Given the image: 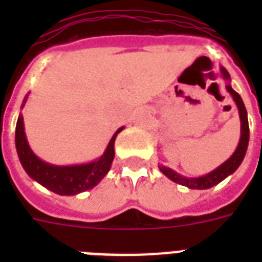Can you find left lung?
<instances>
[{
  "mask_svg": "<svg viewBox=\"0 0 262 262\" xmlns=\"http://www.w3.org/2000/svg\"><path fill=\"white\" fill-rule=\"evenodd\" d=\"M222 75H223V77L226 80H230V75H228V72L226 71L224 68H222ZM226 88H227V91L232 95V98L235 100L241 117V140L239 144H238V147H236L235 152H234L231 158H230L227 162H224L220 167H217L216 170L209 172V174L204 175V177H199V178H186V177H182V175H179L175 171H172L171 168H167L164 167V166H162V167H160V171L163 172L166 177H168L171 181H174V182L179 183V185H183V186L190 187V189H209V187L215 186L216 183H219L220 181H223L226 177L232 174L236 168L239 167V164L242 163L249 144L248 113H246V108H245V104L244 102H242V98L239 96V94L232 90L230 85H227Z\"/></svg>",
  "mask_w": 262,
  "mask_h": 262,
  "instance_id": "obj_1",
  "label": "left lung"
}]
</instances>
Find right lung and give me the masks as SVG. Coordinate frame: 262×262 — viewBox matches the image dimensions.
<instances>
[{"mask_svg":"<svg viewBox=\"0 0 262 262\" xmlns=\"http://www.w3.org/2000/svg\"><path fill=\"white\" fill-rule=\"evenodd\" d=\"M122 129L123 127H121L115 132V135L108 143L106 152L96 162L81 164V166L58 167V166L45 163L31 151L30 145L27 143L26 133H24L23 115L20 114L17 125H16V149H17L18 159L21 162L23 167L31 178L38 181L40 185L57 194L73 195L96 186L110 170L113 159H114L115 137Z\"/></svg>","mask_w":262,"mask_h":262,"instance_id":"1","label":"right lung"}]
</instances>
